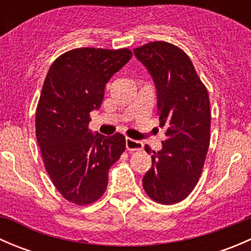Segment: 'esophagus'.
Here are the masks:
<instances>
[{
    "label": "esophagus",
    "instance_id": "obj_1",
    "mask_svg": "<svg viewBox=\"0 0 251 251\" xmlns=\"http://www.w3.org/2000/svg\"><path fill=\"white\" fill-rule=\"evenodd\" d=\"M125 143H126V148H127V151H141V149L143 148V143H142L141 141L132 140V138H126Z\"/></svg>",
    "mask_w": 251,
    "mask_h": 251
}]
</instances>
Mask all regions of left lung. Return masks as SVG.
Masks as SVG:
<instances>
[{
  "mask_svg": "<svg viewBox=\"0 0 251 251\" xmlns=\"http://www.w3.org/2000/svg\"><path fill=\"white\" fill-rule=\"evenodd\" d=\"M156 88L160 127H166L163 148L153 151L143 188L159 204H176L191 194L201 177L210 144L207 90L192 60L169 42H149L133 50ZM151 153L148 146L144 147Z\"/></svg>",
  "mask_w": 251,
  "mask_h": 251,
  "instance_id": "left-lung-1",
  "label": "left lung"
}]
</instances>
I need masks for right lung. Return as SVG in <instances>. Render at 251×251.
Here are the masks:
<instances>
[{
    "instance_id": "1",
    "label": "right lung",
    "mask_w": 251,
    "mask_h": 251,
    "mask_svg": "<svg viewBox=\"0 0 251 251\" xmlns=\"http://www.w3.org/2000/svg\"><path fill=\"white\" fill-rule=\"evenodd\" d=\"M132 57L127 48H75L53 62L36 109V138L45 168L67 201L87 205L108 186L110 166L125 151L121 133L88 130L90 113L100 109L108 81Z\"/></svg>"
}]
</instances>
